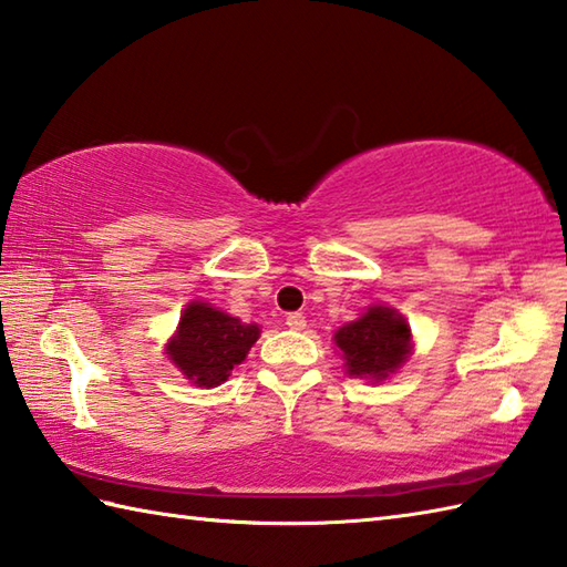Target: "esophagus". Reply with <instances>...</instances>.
Wrapping results in <instances>:
<instances>
[{
	"mask_svg": "<svg viewBox=\"0 0 567 567\" xmlns=\"http://www.w3.org/2000/svg\"><path fill=\"white\" fill-rule=\"evenodd\" d=\"M285 323H287V327H290L292 331H302V329L307 327V319H305V315H299V311H292V315L285 317Z\"/></svg>",
	"mask_w": 567,
	"mask_h": 567,
	"instance_id": "1",
	"label": "esophagus"
}]
</instances>
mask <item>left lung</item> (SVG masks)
I'll list each match as a JSON object with an SVG mask.
<instances>
[{
	"label": "left lung",
	"instance_id": "1",
	"mask_svg": "<svg viewBox=\"0 0 567 567\" xmlns=\"http://www.w3.org/2000/svg\"><path fill=\"white\" fill-rule=\"evenodd\" d=\"M351 378L382 382L412 355V329L400 311L372 305L360 319L333 333Z\"/></svg>",
	"mask_w": 567,
	"mask_h": 567
}]
</instances>
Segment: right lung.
<instances>
[{"instance_id":"add662e5","label":"right lung","mask_w":567,"mask_h":567,"mask_svg":"<svg viewBox=\"0 0 567 567\" xmlns=\"http://www.w3.org/2000/svg\"><path fill=\"white\" fill-rule=\"evenodd\" d=\"M258 336V323H244L207 302H189L165 351L192 384L209 390L244 363Z\"/></svg>"}]
</instances>
